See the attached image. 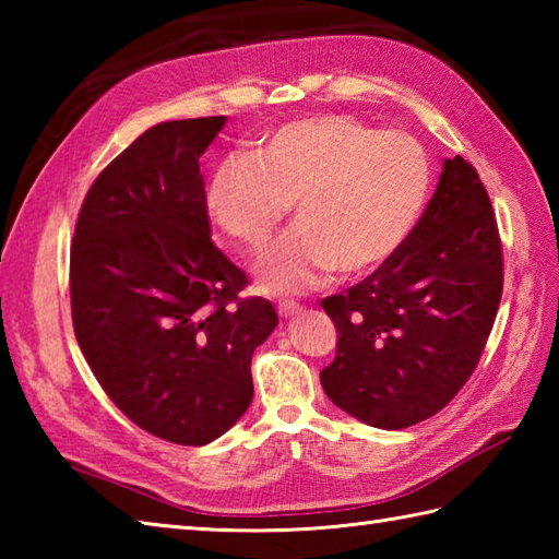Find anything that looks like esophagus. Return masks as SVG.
Listing matches in <instances>:
<instances>
[{
  "label": "esophagus",
  "mask_w": 559,
  "mask_h": 559,
  "mask_svg": "<svg viewBox=\"0 0 559 559\" xmlns=\"http://www.w3.org/2000/svg\"><path fill=\"white\" fill-rule=\"evenodd\" d=\"M300 312H302L300 302H290V300H283V302H278V314H281L283 319H290V317L300 314Z\"/></svg>",
  "instance_id": "obj_1"
}]
</instances>
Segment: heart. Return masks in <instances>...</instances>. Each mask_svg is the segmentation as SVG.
I'll use <instances>...</instances> for the list:
<instances>
[{"mask_svg":"<svg viewBox=\"0 0 559 559\" xmlns=\"http://www.w3.org/2000/svg\"><path fill=\"white\" fill-rule=\"evenodd\" d=\"M430 185V158L415 136L314 115L273 129L252 158H225L206 206L225 235L259 252L295 201L298 223L261 257L257 278L269 293H302L334 269L350 276L394 257Z\"/></svg>","mask_w":559,"mask_h":559,"instance_id":"1","label":"heart"}]
</instances>
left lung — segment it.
<instances>
[{
  "label": "left lung",
  "instance_id": "8db88e82",
  "mask_svg": "<svg viewBox=\"0 0 559 559\" xmlns=\"http://www.w3.org/2000/svg\"><path fill=\"white\" fill-rule=\"evenodd\" d=\"M502 240L478 170L444 160L408 240L365 281L322 300L336 358L322 370L341 411L382 430L432 418L476 372L500 310Z\"/></svg>",
  "mask_w": 559,
  "mask_h": 559
}]
</instances>
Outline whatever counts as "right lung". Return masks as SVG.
Here are the masks:
<instances>
[{
	"label": "right lung",
	"instance_id": "right-lung-1",
	"mask_svg": "<svg viewBox=\"0 0 559 559\" xmlns=\"http://www.w3.org/2000/svg\"><path fill=\"white\" fill-rule=\"evenodd\" d=\"M225 117L160 122L83 199L69 257L71 322L105 394L153 437L201 447L254 396L252 353L278 324L211 240L201 153Z\"/></svg>",
	"mask_w": 559,
	"mask_h": 559
}]
</instances>
